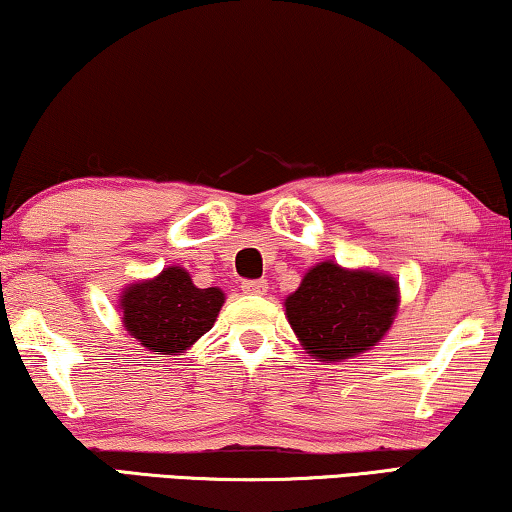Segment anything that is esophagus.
Wrapping results in <instances>:
<instances>
[{
	"mask_svg": "<svg viewBox=\"0 0 512 512\" xmlns=\"http://www.w3.org/2000/svg\"><path fill=\"white\" fill-rule=\"evenodd\" d=\"M242 291L249 295H263L268 291V281L265 279H244L242 281Z\"/></svg>",
	"mask_w": 512,
	"mask_h": 512,
	"instance_id": "1",
	"label": "esophagus"
}]
</instances>
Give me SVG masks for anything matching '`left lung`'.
<instances>
[{
    "instance_id": "8db88e82",
    "label": "left lung",
    "mask_w": 512,
    "mask_h": 512,
    "mask_svg": "<svg viewBox=\"0 0 512 512\" xmlns=\"http://www.w3.org/2000/svg\"><path fill=\"white\" fill-rule=\"evenodd\" d=\"M397 302V284L388 274L321 263L286 298V316L314 358L339 362L376 346Z\"/></svg>"
}]
</instances>
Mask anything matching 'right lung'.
<instances>
[{"label": "right lung", "mask_w": 512, "mask_h": 512, "mask_svg": "<svg viewBox=\"0 0 512 512\" xmlns=\"http://www.w3.org/2000/svg\"><path fill=\"white\" fill-rule=\"evenodd\" d=\"M221 305L219 288H196L187 270L166 268L124 291V328L150 351L175 355L212 328Z\"/></svg>", "instance_id": "right-lung-1"}]
</instances>
